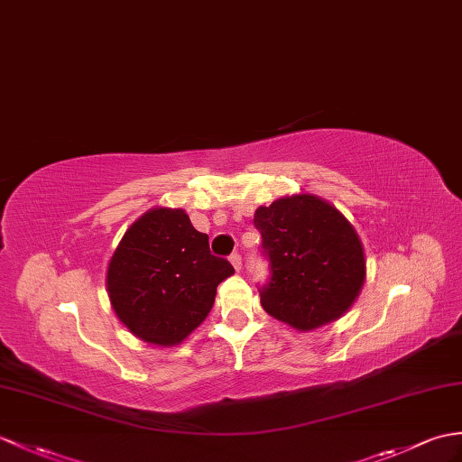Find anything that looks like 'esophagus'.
I'll list each match as a JSON object with an SVG mask.
<instances>
[{
    "instance_id": "esophagus-1",
    "label": "esophagus",
    "mask_w": 462,
    "mask_h": 462,
    "mask_svg": "<svg viewBox=\"0 0 462 462\" xmlns=\"http://www.w3.org/2000/svg\"><path fill=\"white\" fill-rule=\"evenodd\" d=\"M230 263L234 265L236 272H240L242 270V257H240V254H232L230 255Z\"/></svg>"
}]
</instances>
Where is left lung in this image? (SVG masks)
Listing matches in <instances>:
<instances>
[{
  "mask_svg": "<svg viewBox=\"0 0 462 462\" xmlns=\"http://www.w3.org/2000/svg\"><path fill=\"white\" fill-rule=\"evenodd\" d=\"M254 224L272 265L260 293L267 315L307 332L335 323L354 305L366 280V257L337 207L301 192L260 207Z\"/></svg>",
  "mask_w": 462,
  "mask_h": 462,
  "instance_id": "1",
  "label": "left lung"
}]
</instances>
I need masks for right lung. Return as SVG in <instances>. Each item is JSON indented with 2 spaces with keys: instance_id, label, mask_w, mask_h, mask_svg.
<instances>
[{
  "instance_id": "obj_1",
  "label": "right lung",
  "mask_w": 462,
  "mask_h": 462,
  "mask_svg": "<svg viewBox=\"0 0 462 462\" xmlns=\"http://www.w3.org/2000/svg\"><path fill=\"white\" fill-rule=\"evenodd\" d=\"M234 273L214 257L208 236L182 208L157 207L139 217L117 244L106 291L117 319L147 345L175 346L214 305L217 287Z\"/></svg>"
}]
</instances>
